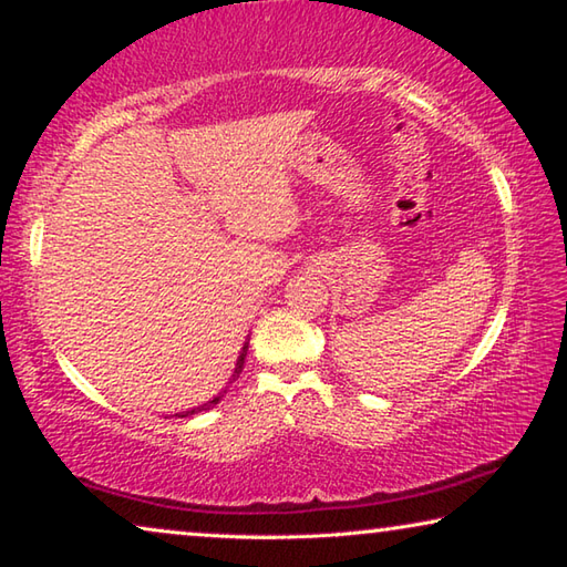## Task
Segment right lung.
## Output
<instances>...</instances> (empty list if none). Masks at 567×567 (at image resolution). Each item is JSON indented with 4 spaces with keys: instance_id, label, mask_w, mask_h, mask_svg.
I'll return each mask as SVG.
<instances>
[{
    "instance_id": "right-lung-1",
    "label": "right lung",
    "mask_w": 567,
    "mask_h": 567,
    "mask_svg": "<svg viewBox=\"0 0 567 567\" xmlns=\"http://www.w3.org/2000/svg\"><path fill=\"white\" fill-rule=\"evenodd\" d=\"M247 344H249V342H245V344H243V350H239V358H237V364H235V372H233V378H229V382H235V380L239 378V372H243V368H245V358H247ZM225 392H227V390L219 392V395H215L213 400H207L205 405H199V408H192V410H185V412H177L175 417H187V415H195V412H203V410L215 408L217 402L225 398Z\"/></svg>"
}]
</instances>
